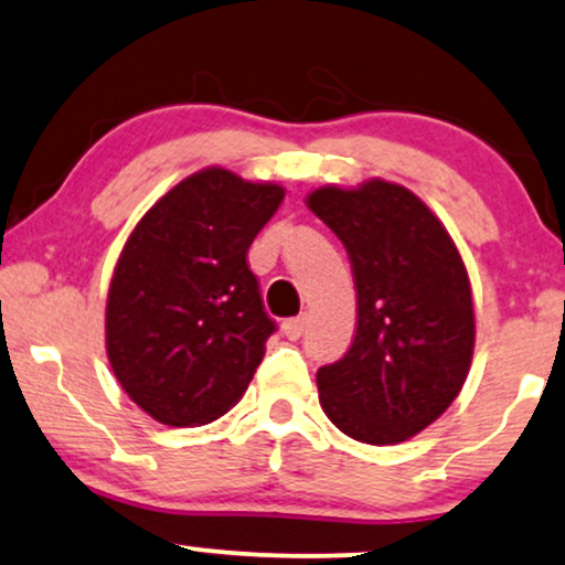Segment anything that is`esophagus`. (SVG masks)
<instances>
[{
	"label": "esophagus",
	"instance_id": "34e87169",
	"mask_svg": "<svg viewBox=\"0 0 565 565\" xmlns=\"http://www.w3.org/2000/svg\"><path fill=\"white\" fill-rule=\"evenodd\" d=\"M281 331H284V337L291 339V342H295V339H300L305 334V316L287 318V321L281 323Z\"/></svg>",
	"mask_w": 565,
	"mask_h": 565
}]
</instances>
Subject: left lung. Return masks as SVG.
<instances>
[{"instance_id":"left-lung-1","label":"left lung","mask_w":565,"mask_h":565,"mask_svg":"<svg viewBox=\"0 0 565 565\" xmlns=\"http://www.w3.org/2000/svg\"><path fill=\"white\" fill-rule=\"evenodd\" d=\"M308 207L342 239L358 289L355 339L318 369L321 407L352 439L397 445L463 390L477 334L466 265L439 217L399 183L323 186Z\"/></svg>"}]
</instances>
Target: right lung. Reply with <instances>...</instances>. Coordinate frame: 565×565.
Segmentation results:
<instances>
[{"mask_svg":"<svg viewBox=\"0 0 565 565\" xmlns=\"http://www.w3.org/2000/svg\"><path fill=\"white\" fill-rule=\"evenodd\" d=\"M281 200L278 183L205 168L128 236L107 295V358L128 397L160 424H210L253 382L276 323L247 249Z\"/></svg>","mask_w":565,"mask_h":565,"instance_id":"add662e5","label":"right lung"}]
</instances>
